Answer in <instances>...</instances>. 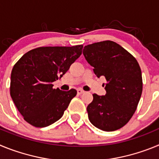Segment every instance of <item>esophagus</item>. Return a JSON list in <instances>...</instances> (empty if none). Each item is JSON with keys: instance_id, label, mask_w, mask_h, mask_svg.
<instances>
[{"instance_id": "1", "label": "esophagus", "mask_w": 159, "mask_h": 159, "mask_svg": "<svg viewBox=\"0 0 159 159\" xmlns=\"http://www.w3.org/2000/svg\"><path fill=\"white\" fill-rule=\"evenodd\" d=\"M84 92V90L82 89H77V93L79 94V95H81V94H83Z\"/></svg>"}]
</instances>
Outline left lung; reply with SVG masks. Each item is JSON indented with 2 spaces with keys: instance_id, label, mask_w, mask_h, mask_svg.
<instances>
[{
  "instance_id": "obj_1",
  "label": "left lung",
  "mask_w": 159,
  "mask_h": 159,
  "mask_svg": "<svg viewBox=\"0 0 159 159\" xmlns=\"http://www.w3.org/2000/svg\"><path fill=\"white\" fill-rule=\"evenodd\" d=\"M83 54L96 76H104L107 80L106 95L93 94L87 107L90 122L104 131L120 129L131 119L141 98L139 64L126 49L111 40L84 46Z\"/></svg>"
}]
</instances>
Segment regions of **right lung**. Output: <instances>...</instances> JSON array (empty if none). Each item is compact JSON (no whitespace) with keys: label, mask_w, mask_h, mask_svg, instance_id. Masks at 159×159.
<instances>
[{"label":"right lung","mask_w":159,"mask_h":159,"mask_svg":"<svg viewBox=\"0 0 159 159\" xmlns=\"http://www.w3.org/2000/svg\"><path fill=\"white\" fill-rule=\"evenodd\" d=\"M83 45L40 47L25 53L11 73L10 95L25 121L45 127L62 117L76 90L52 88L82 54Z\"/></svg>","instance_id":"1"}]
</instances>
